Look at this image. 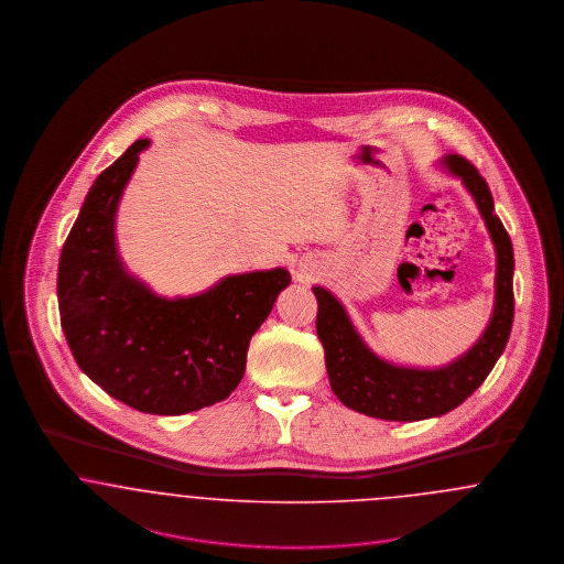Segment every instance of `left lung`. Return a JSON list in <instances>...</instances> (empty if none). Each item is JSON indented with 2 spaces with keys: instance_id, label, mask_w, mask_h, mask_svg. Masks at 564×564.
Listing matches in <instances>:
<instances>
[{
  "instance_id": "obj_1",
  "label": "left lung",
  "mask_w": 564,
  "mask_h": 564,
  "mask_svg": "<svg viewBox=\"0 0 564 564\" xmlns=\"http://www.w3.org/2000/svg\"><path fill=\"white\" fill-rule=\"evenodd\" d=\"M444 165L452 176L463 180L465 188L474 195L495 243L497 275L490 323L474 348L449 365L437 369L403 367L376 355L358 335L344 305L323 286H314L312 291L318 299L316 333L325 348L328 382L337 399L360 414L394 422L447 414L474 394L507 346L513 323L511 239L495 214V202L486 180L479 176L474 165L458 154H447Z\"/></svg>"
}]
</instances>
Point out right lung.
Instances as JSON below:
<instances>
[{"label":"right lung","instance_id":"add662e5","mask_svg":"<svg viewBox=\"0 0 564 564\" xmlns=\"http://www.w3.org/2000/svg\"><path fill=\"white\" fill-rule=\"evenodd\" d=\"M149 144H131L85 197L61 250V326L78 367L110 397L144 414H188L238 388L250 337L291 273L227 275L206 293L178 299L154 295L133 278L120 261L115 218Z\"/></svg>","mask_w":564,"mask_h":564}]
</instances>
